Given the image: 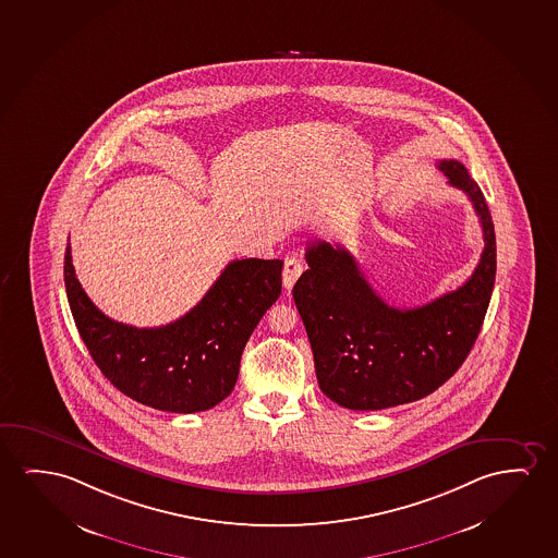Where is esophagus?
I'll list each match as a JSON object with an SVG mask.
<instances>
[{"instance_id": "34e87169", "label": "esophagus", "mask_w": 558, "mask_h": 558, "mask_svg": "<svg viewBox=\"0 0 558 558\" xmlns=\"http://www.w3.org/2000/svg\"><path fill=\"white\" fill-rule=\"evenodd\" d=\"M304 271V259L300 258V256H289V258L284 259L283 267V287L287 291H291L294 283L299 281L300 275Z\"/></svg>"}]
</instances>
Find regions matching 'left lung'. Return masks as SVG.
<instances>
[{"instance_id": "obj_1", "label": "left lung", "mask_w": 558, "mask_h": 558, "mask_svg": "<svg viewBox=\"0 0 558 558\" xmlns=\"http://www.w3.org/2000/svg\"><path fill=\"white\" fill-rule=\"evenodd\" d=\"M449 185L478 214L484 252L471 279L424 306L398 310L373 291L342 246H307L310 269L292 289L322 392L353 411H377L438 390L478 338L495 283V229L478 183L459 160H440Z\"/></svg>"}]
</instances>
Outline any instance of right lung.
I'll return each mask as SVG.
<instances>
[{
    "label": "right lung",
    "mask_w": 558,
    "mask_h": 558,
    "mask_svg": "<svg viewBox=\"0 0 558 558\" xmlns=\"http://www.w3.org/2000/svg\"><path fill=\"white\" fill-rule=\"evenodd\" d=\"M281 259H233L191 312L137 329L95 307L64 252L66 299L97 367L128 398L172 413L213 409L235 388L244 345L281 294Z\"/></svg>",
    "instance_id": "right-lung-1"
}]
</instances>
